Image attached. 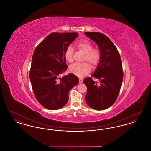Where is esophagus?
I'll return each mask as SVG.
<instances>
[{
    "mask_svg": "<svg viewBox=\"0 0 151 151\" xmlns=\"http://www.w3.org/2000/svg\"><path fill=\"white\" fill-rule=\"evenodd\" d=\"M79 83L80 84V83H83V79H82V78H79Z\"/></svg>",
    "mask_w": 151,
    "mask_h": 151,
    "instance_id": "1",
    "label": "esophagus"
}]
</instances>
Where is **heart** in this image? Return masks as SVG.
<instances>
[{"instance_id": "1", "label": "heart", "mask_w": 151, "mask_h": 151, "mask_svg": "<svg viewBox=\"0 0 151 151\" xmlns=\"http://www.w3.org/2000/svg\"><path fill=\"white\" fill-rule=\"evenodd\" d=\"M76 47L79 51L85 54L83 58L84 62L89 63L93 67L97 65L101 59L100 51L97 49H93V45L89 41L81 40L76 44ZM65 57L68 63H71L73 62V49L71 46H68L65 49ZM88 64L84 62L81 64H74L70 67L69 71L79 77H83L91 70V66Z\"/></svg>"}]
</instances>
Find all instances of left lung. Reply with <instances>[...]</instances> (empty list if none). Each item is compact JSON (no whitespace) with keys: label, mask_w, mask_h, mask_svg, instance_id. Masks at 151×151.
<instances>
[{"label":"left lung","mask_w":151,"mask_h":151,"mask_svg":"<svg viewBox=\"0 0 151 151\" xmlns=\"http://www.w3.org/2000/svg\"><path fill=\"white\" fill-rule=\"evenodd\" d=\"M84 34L97 43L101 53L100 62L92 75L99 83L91 77L84 80L87 87L85 100L94 110H105L115 102L121 89L123 78L121 58L114 43L104 34L87 32Z\"/></svg>","instance_id":"1"}]
</instances>
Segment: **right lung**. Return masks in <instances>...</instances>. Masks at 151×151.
<instances>
[{
    "label": "right lung",
    "instance_id": "right-lung-1",
    "mask_svg": "<svg viewBox=\"0 0 151 151\" xmlns=\"http://www.w3.org/2000/svg\"><path fill=\"white\" fill-rule=\"evenodd\" d=\"M77 33H52L36 47L33 54L30 80L36 99L44 108L55 110L68 101L70 91L79 83L76 75L62 78L65 65V49L77 38Z\"/></svg>",
    "mask_w": 151,
    "mask_h": 151
}]
</instances>
